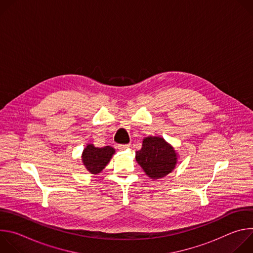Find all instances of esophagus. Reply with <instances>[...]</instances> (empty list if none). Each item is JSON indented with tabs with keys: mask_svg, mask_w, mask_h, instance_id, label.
<instances>
[{
	"mask_svg": "<svg viewBox=\"0 0 253 253\" xmlns=\"http://www.w3.org/2000/svg\"><path fill=\"white\" fill-rule=\"evenodd\" d=\"M117 147H118V149H119V150H125V149L129 148V147H130V145H128V144H125V145H118Z\"/></svg>",
	"mask_w": 253,
	"mask_h": 253,
	"instance_id": "esophagus-1",
	"label": "esophagus"
}]
</instances>
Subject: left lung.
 <instances>
[{
	"mask_svg": "<svg viewBox=\"0 0 253 253\" xmlns=\"http://www.w3.org/2000/svg\"><path fill=\"white\" fill-rule=\"evenodd\" d=\"M135 158L148 177L160 179L175 169L179 155L163 137L147 136L143 139Z\"/></svg>",
	"mask_w": 253,
	"mask_h": 253,
	"instance_id": "1",
	"label": "left lung"
}]
</instances>
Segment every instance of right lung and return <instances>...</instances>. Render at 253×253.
Wrapping results in <instances>:
<instances>
[{
	"instance_id": "add662e5",
	"label": "right lung",
	"mask_w": 253,
	"mask_h": 253,
	"mask_svg": "<svg viewBox=\"0 0 253 253\" xmlns=\"http://www.w3.org/2000/svg\"><path fill=\"white\" fill-rule=\"evenodd\" d=\"M115 154V149L111 146L102 148L95 147L94 144L88 143L84 148L81 160L85 169L93 175H98L110 162L112 156Z\"/></svg>"
}]
</instances>
